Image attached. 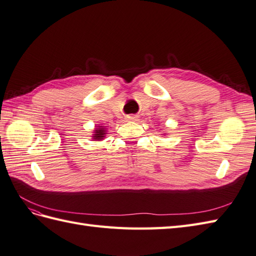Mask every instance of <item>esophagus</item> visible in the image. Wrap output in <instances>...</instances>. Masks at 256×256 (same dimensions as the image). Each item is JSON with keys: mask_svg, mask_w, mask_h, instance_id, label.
Listing matches in <instances>:
<instances>
[{"mask_svg": "<svg viewBox=\"0 0 256 256\" xmlns=\"http://www.w3.org/2000/svg\"><path fill=\"white\" fill-rule=\"evenodd\" d=\"M137 116H135V114H130V116H128V120H130V121H136L137 120Z\"/></svg>", "mask_w": 256, "mask_h": 256, "instance_id": "obj_1", "label": "esophagus"}]
</instances>
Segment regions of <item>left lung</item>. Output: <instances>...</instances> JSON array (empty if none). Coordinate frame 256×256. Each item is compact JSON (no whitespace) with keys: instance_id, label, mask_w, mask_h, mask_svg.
Returning a JSON list of instances; mask_svg holds the SVG:
<instances>
[{"instance_id":"obj_1","label":"left lung","mask_w":256,"mask_h":256,"mask_svg":"<svg viewBox=\"0 0 256 256\" xmlns=\"http://www.w3.org/2000/svg\"><path fill=\"white\" fill-rule=\"evenodd\" d=\"M163 135H164V134H163Z\"/></svg>"}]
</instances>
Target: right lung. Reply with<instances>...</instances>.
Segmentation results:
<instances>
[{"mask_svg":"<svg viewBox=\"0 0 256 256\" xmlns=\"http://www.w3.org/2000/svg\"><path fill=\"white\" fill-rule=\"evenodd\" d=\"M107 134V128L106 126H96L93 132V136H92V140H102Z\"/></svg>","mask_w":256,"mask_h":256,"instance_id":"1","label":"right lung"}]
</instances>
